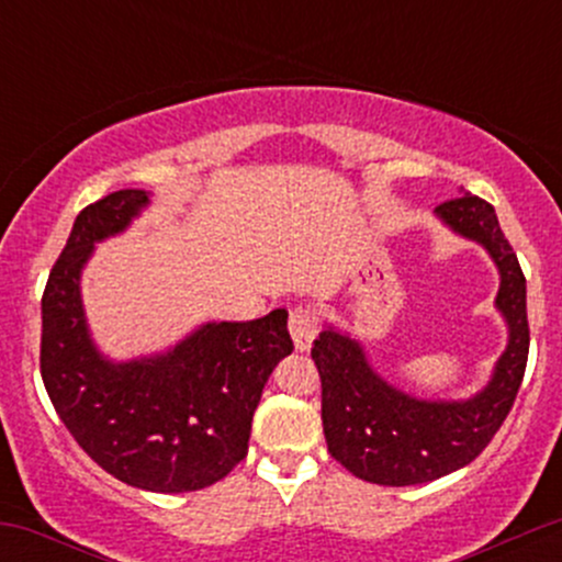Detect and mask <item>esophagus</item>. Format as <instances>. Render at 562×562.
I'll use <instances>...</instances> for the list:
<instances>
[{"label":"esophagus","instance_id":"1","mask_svg":"<svg viewBox=\"0 0 562 562\" xmlns=\"http://www.w3.org/2000/svg\"><path fill=\"white\" fill-rule=\"evenodd\" d=\"M317 327H319V317L314 308L295 306L293 312H290L288 330H290V335H293V344L299 351H306V348L312 346L314 335H317Z\"/></svg>","mask_w":562,"mask_h":562}]
</instances>
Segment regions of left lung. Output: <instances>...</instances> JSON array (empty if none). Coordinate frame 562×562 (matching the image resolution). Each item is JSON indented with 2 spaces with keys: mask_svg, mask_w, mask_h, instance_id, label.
Returning a JSON list of instances; mask_svg holds the SVG:
<instances>
[{
  "mask_svg": "<svg viewBox=\"0 0 562 562\" xmlns=\"http://www.w3.org/2000/svg\"><path fill=\"white\" fill-rule=\"evenodd\" d=\"M436 214L451 229L481 243L499 267L496 306L509 327L507 351L492 383L470 402H420L393 389L367 364L348 335L319 333L312 359L322 380L327 451L357 479L380 486H415L473 462L513 409L528 362L526 277L492 203L479 195L443 200Z\"/></svg>",
  "mask_w": 562,
  "mask_h": 562,
  "instance_id": "obj_1",
  "label": "left lung"
}]
</instances>
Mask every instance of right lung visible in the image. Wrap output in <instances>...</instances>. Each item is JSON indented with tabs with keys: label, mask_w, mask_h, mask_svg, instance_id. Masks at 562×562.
Masks as SVG:
<instances>
[{
	"label": "right lung",
	"mask_w": 562,
	"mask_h": 562,
	"mask_svg": "<svg viewBox=\"0 0 562 562\" xmlns=\"http://www.w3.org/2000/svg\"><path fill=\"white\" fill-rule=\"evenodd\" d=\"M147 203L119 190L87 205L42 295V380L76 443L113 479L147 492H198L248 454L250 423L280 359L293 351L288 312L211 322L164 357L113 364L92 346L79 274L94 243Z\"/></svg>",
	"instance_id": "right-lung-1"
}]
</instances>
